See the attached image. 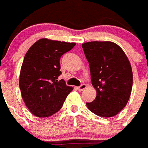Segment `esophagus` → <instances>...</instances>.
Returning <instances> with one entry per match:
<instances>
[{
	"label": "esophagus",
	"instance_id": "esophagus-1",
	"mask_svg": "<svg viewBox=\"0 0 148 148\" xmlns=\"http://www.w3.org/2000/svg\"><path fill=\"white\" fill-rule=\"evenodd\" d=\"M86 85H85V84H82V85H81L79 86V87H77V89L78 91H83L85 90V88H86Z\"/></svg>",
	"mask_w": 148,
	"mask_h": 148
}]
</instances>
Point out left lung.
I'll list each match as a JSON object with an SVG mask.
<instances>
[{
  "label": "left lung",
  "mask_w": 148,
  "mask_h": 148,
  "mask_svg": "<svg viewBox=\"0 0 148 148\" xmlns=\"http://www.w3.org/2000/svg\"><path fill=\"white\" fill-rule=\"evenodd\" d=\"M89 64L96 97L86 103L92 113L103 118L118 114L129 101L132 87L131 64L124 51L111 41L82 44Z\"/></svg>",
  "instance_id": "8db88e82"
}]
</instances>
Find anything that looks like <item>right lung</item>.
<instances>
[{
  "mask_svg": "<svg viewBox=\"0 0 148 148\" xmlns=\"http://www.w3.org/2000/svg\"><path fill=\"white\" fill-rule=\"evenodd\" d=\"M76 43L42 38L25 55L19 75L22 98L36 117H49L60 110L73 88L66 85L61 74L60 57Z\"/></svg>",
  "mask_w": 148,
  "mask_h": 148,
  "instance_id": "1",
  "label": "right lung"
}]
</instances>
